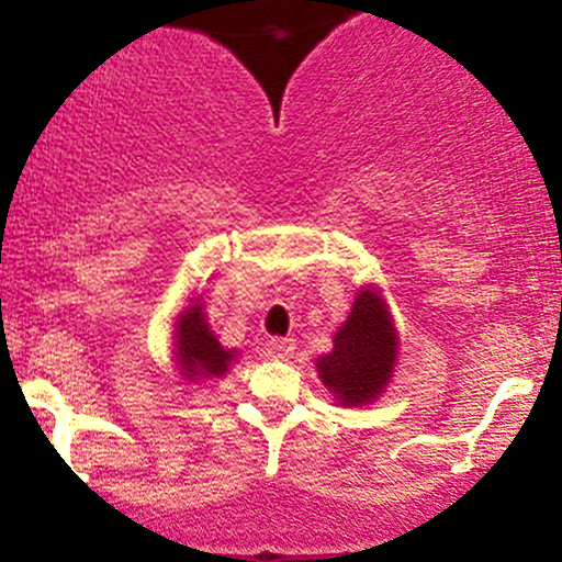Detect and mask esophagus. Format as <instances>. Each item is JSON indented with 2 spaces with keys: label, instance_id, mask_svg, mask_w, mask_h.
Segmentation results:
<instances>
[{
  "label": "esophagus",
  "instance_id": "obj_1",
  "mask_svg": "<svg viewBox=\"0 0 562 562\" xmlns=\"http://www.w3.org/2000/svg\"><path fill=\"white\" fill-rule=\"evenodd\" d=\"M293 351H295V340L293 338H272V340H267L263 357L280 359V362H285V359L293 357Z\"/></svg>",
  "mask_w": 562,
  "mask_h": 562
}]
</instances>
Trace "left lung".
<instances>
[{"mask_svg": "<svg viewBox=\"0 0 562 562\" xmlns=\"http://www.w3.org/2000/svg\"><path fill=\"white\" fill-rule=\"evenodd\" d=\"M398 338L375 290H359L351 314L335 333L333 351L319 359L322 383L340 404H370L389 383Z\"/></svg>", "mask_w": 562, "mask_h": 562, "instance_id": "8db88e82", "label": "left lung"}]
</instances>
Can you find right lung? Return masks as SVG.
I'll return each mask as SVG.
<instances>
[{"label": "right lung", "instance_id": "add662e5", "mask_svg": "<svg viewBox=\"0 0 562 562\" xmlns=\"http://www.w3.org/2000/svg\"><path fill=\"white\" fill-rule=\"evenodd\" d=\"M177 338V357L187 380L224 375L229 362L235 359V353L222 348V344L214 338L200 303L182 314Z\"/></svg>", "mask_w": 562, "mask_h": 562}]
</instances>
